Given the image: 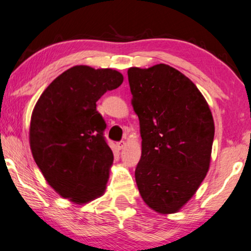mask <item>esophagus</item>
Returning a JSON list of instances; mask_svg holds the SVG:
<instances>
[{
	"instance_id": "obj_1",
	"label": "esophagus",
	"mask_w": 251,
	"mask_h": 251,
	"mask_svg": "<svg viewBox=\"0 0 251 251\" xmlns=\"http://www.w3.org/2000/svg\"><path fill=\"white\" fill-rule=\"evenodd\" d=\"M125 146H126V142H125V141H121V142L118 143V148H119L120 150H122L123 148H125Z\"/></svg>"
}]
</instances>
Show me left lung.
I'll return each mask as SVG.
<instances>
[{
  "label": "left lung",
  "instance_id": "8db88e82",
  "mask_svg": "<svg viewBox=\"0 0 251 251\" xmlns=\"http://www.w3.org/2000/svg\"><path fill=\"white\" fill-rule=\"evenodd\" d=\"M138 115L142 157L135 171L143 201L174 213L194 196L209 171L214 123L205 98L167 64L128 70Z\"/></svg>",
  "mask_w": 251,
  "mask_h": 251
}]
</instances>
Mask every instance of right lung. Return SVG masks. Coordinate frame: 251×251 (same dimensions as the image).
I'll return each mask as SVG.
<instances>
[{"label":"right lung","instance_id":"1","mask_svg":"<svg viewBox=\"0 0 251 251\" xmlns=\"http://www.w3.org/2000/svg\"><path fill=\"white\" fill-rule=\"evenodd\" d=\"M122 82L116 70L76 66L55 78L35 103L30 126L35 164L57 194L77 204L106 189L114 157L97 101Z\"/></svg>","mask_w":251,"mask_h":251}]
</instances>
